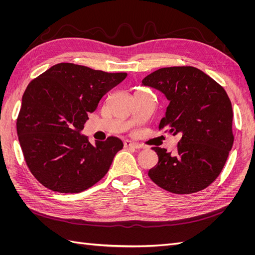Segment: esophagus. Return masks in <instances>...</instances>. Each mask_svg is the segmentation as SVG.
I'll list each match as a JSON object with an SVG mask.
<instances>
[{"mask_svg":"<svg viewBox=\"0 0 255 255\" xmlns=\"http://www.w3.org/2000/svg\"><path fill=\"white\" fill-rule=\"evenodd\" d=\"M125 146L126 148H132V149H140L141 148L140 144H138V143H136L134 141H130V140H126Z\"/></svg>","mask_w":255,"mask_h":255,"instance_id":"esophagus-1","label":"esophagus"}]
</instances>
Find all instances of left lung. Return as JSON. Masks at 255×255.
Wrapping results in <instances>:
<instances>
[{
	"label": "left lung",
	"mask_w": 255,
	"mask_h": 255,
	"mask_svg": "<svg viewBox=\"0 0 255 255\" xmlns=\"http://www.w3.org/2000/svg\"><path fill=\"white\" fill-rule=\"evenodd\" d=\"M142 85L163 92L169 105L159 129L179 134L174 153L155 146L158 163L150 179L173 194H194L220 174L232 149L233 110L226 90L195 67L161 68Z\"/></svg>",
	"instance_id": "8db88e82"
}]
</instances>
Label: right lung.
<instances>
[{
	"mask_svg": "<svg viewBox=\"0 0 255 255\" xmlns=\"http://www.w3.org/2000/svg\"><path fill=\"white\" fill-rule=\"evenodd\" d=\"M127 75L61 63L28 84L17 132L26 165L44 187L78 194L109 171L123 142L109 137L92 144L81 132L88 114Z\"/></svg>",
	"mask_w": 255,
	"mask_h": 255,
	"instance_id": "add662e5",
	"label": "right lung"
}]
</instances>
